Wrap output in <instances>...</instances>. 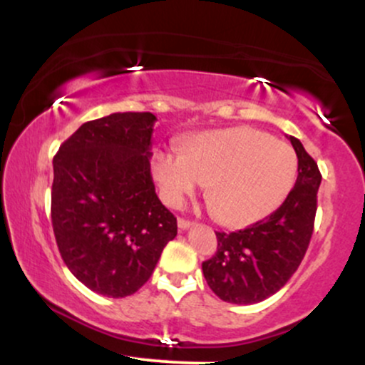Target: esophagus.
Returning <instances> with one entry per match:
<instances>
[{"label": "esophagus", "instance_id": "34e87169", "mask_svg": "<svg viewBox=\"0 0 365 365\" xmlns=\"http://www.w3.org/2000/svg\"><path fill=\"white\" fill-rule=\"evenodd\" d=\"M192 221H187V220H183V217H178V228L182 230V232H185V230H188V228H192Z\"/></svg>", "mask_w": 365, "mask_h": 365}]
</instances>
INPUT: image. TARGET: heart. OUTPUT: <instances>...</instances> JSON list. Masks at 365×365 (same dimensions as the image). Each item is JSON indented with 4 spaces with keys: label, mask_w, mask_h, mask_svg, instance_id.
<instances>
[{
    "label": "heart",
    "mask_w": 365,
    "mask_h": 365,
    "mask_svg": "<svg viewBox=\"0 0 365 365\" xmlns=\"http://www.w3.org/2000/svg\"><path fill=\"white\" fill-rule=\"evenodd\" d=\"M153 173L165 202L182 206L207 185V200L221 225L240 228L264 220L290 195L299 175L292 145L252 127L211 130L178 150H158Z\"/></svg>",
    "instance_id": "heart-1"
}]
</instances>
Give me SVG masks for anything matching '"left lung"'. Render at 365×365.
Masks as SVG:
<instances>
[{
    "mask_svg": "<svg viewBox=\"0 0 365 365\" xmlns=\"http://www.w3.org/2000/svg\"><path fill=\"white\" fill-rule=\"evenodd\" d=\"M299 177L273 215L249 228L216 233L217 250L202 262L204 278L221 300L249 305L274 295L302 262L311 242L321 173L302 142L290 137Z\"/></svg>",
    "mask_w": 365,
    "mask_h": 365,
    "instance_id": "obj_1",
    "label": "left lung"
}]
</instances>
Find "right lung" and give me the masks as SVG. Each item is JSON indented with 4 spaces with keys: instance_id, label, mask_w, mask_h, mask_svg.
<instances>
[{
    "instance_id": "1",
    "label": "right lung",
    "mask_w": 365,
    "mask_h": 365,
    "mask_svg": "<svg viewBox=\"0 0 365 365\" xmlns=\"http://www.w3.org/2000/svg\"><path fill=\"white\" fill-rule=\"evenodd\" d=\"M153 113H113L83 123L53 159L51 220L75 278L121 299L153 274L177 237V217L154 190Z\"/></svg>"
}]
</instances>
